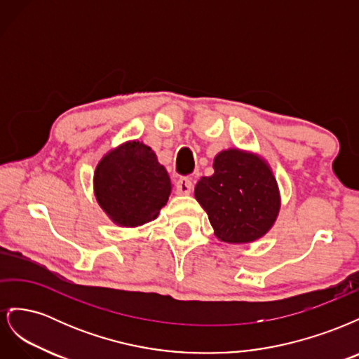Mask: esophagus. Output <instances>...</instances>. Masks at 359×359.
Listing matches in <instances>:
<instances>
[{
    "label": "esophagus",
    "mask_w": 359,
    "mask_h": 359,
    "mask_svg": "<svg viewBox=\"0 0 359 359\" xmlns=\"http://www.w3.org/2000/svg\"><path fill=\"white\" fill-rule=\"evenodd\" d=\"M193 190V182L189 178H180L177 182V193L178 194H190Z\"/></svg>",
    "instance_id": "34e87169"
}]
</instances>
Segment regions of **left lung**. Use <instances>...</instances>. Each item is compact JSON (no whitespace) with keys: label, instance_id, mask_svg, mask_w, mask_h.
Returning a JSON list of instances; mask_svg holds the SVG:
<instances>
[{"label":"left lung","instance_id":"left-lung-1","mask_svg":"<svg viewBox=\"0 0 359 359\" xmlns=\"http://www.w3.org/2000/svg\"><path fill=\"white\" fill-rule=\"evenodd\" d=\"M212 168L211 177L198 181L194 198L208 214L215 236L229 244L262 238L280 211V191L268 163L231 148L215 156Z\"/></svg>","mask_w":359,"mask_h":359}]
</instances>
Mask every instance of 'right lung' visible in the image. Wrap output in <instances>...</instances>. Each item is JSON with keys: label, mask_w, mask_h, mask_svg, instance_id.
Wrapping results in <instances>:
<instances>
[{"label": "right lung", "mask_w": 359, "mask_h": 359, "mask_svg": "<svg viewBox=\"0 0 359 359\" xmlns=\"http://www.w3.org/2000/svg\"><path fill=\"white\" fill-rule=\"evenodd\" d=\"M172 191L165 166L148 145L130 140L109 151L95 168L94 193L109 219L126 227L157 219Z\"/></svg>", "instance_id": "right-lung-1"}]
</instances>
